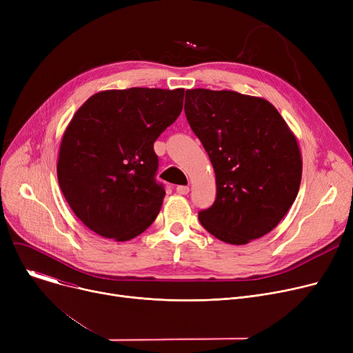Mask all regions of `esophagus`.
Listing matches in <instances>:
<instances>
[{
    "label": "esophagus",
    "instance_id": "34e87169",
    "mask_svg": "<svg viewBox=\"0 0 353 353\" xmlns=\"http://www.w3.org/2000/svg\"><path fill=\"white\" fill-rule=\"evenodd\" d=\"M189 186H177L176 188V192L179 193V194H188L189 193Z\"/></svg>",
    "mask_w": 353,
    "mask_h": 353
}]
</instances>
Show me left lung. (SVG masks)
<instances>
[{"label": "left lung", "instance_id": "1", "mask_svg": "<svg viewBox=\"0 0 353 353\" xmlns=\"http://www.w3.org/2000/svg\"><path fill=\"white\" fill-rule=\"evenodd\" d=\"M184 113L216 174V200L199 212L201 226L230 245L269 233L302 180L299 145L279 111L259 97L196 88L186 91Z\"/></svg>", "mask_w": 353, "mask_h": 353}]
</instances>
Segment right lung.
Here are the masks:
<instances>
[{"label":"right lung","instance_id":"add662e5","mask_svg":"<svg viewBox=\"0 0 353 353\" xmlns=\"http://www.w3.org/2000/svg\"><path fill=\"white\" fill-rule=\"evenodd\" d=\"M184 90L100 91L74 114L60 145L57 177L76 216L119 242L157 217L165 190L156 180L154 141L180 116Z\"/></svg>","mask_w":353,"mask_h":353}]
</instances>
